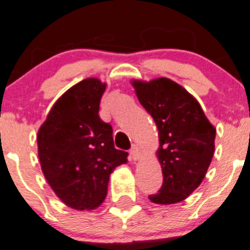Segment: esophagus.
I'll return each mask as SVG.
<instances>
[{"mask_svg": "<svg viewBox=\"0 0 250 250\" xmlns=\"http://www.w3.org/2000/svg\"><path fill=\"white\" fill-rule=\"evenodd\" d=\"M130 156H131V158H133L134 161L139 160L140 156H142V150H140L139 147H137V146H133L131 149H130Z\"/></svg>", "mask_w": 250, "mask_h": 250, "instance_id": "1", "label": "esophagus"}]
</instances>
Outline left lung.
I'll list each match as a JSON object with an SVG mask.
<instances>
[{"label": "left lung", "mask_w": 250, "mask_h": 250, "mask_svg": "<svg viewBox=\"0 0 250 250\" xmlns=\"http://www.w3.org/2000/svg\"><path fill=\"white\" fill-rule=\"evenodd\" d=\"M140 104L157 125V157L164 184L149 199L172 204L187 199L201 185L214 152L216 129L190 93L172 80H134Z\"/></svg>", "instance_id": "8db88e82"}]
</instances>
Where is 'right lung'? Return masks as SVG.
I'll return each mask as SVG.
<instances>
[{
    "label": "right lung",
    "instance_id": "right-lung-1",
    "mask_svg": "<svg viewBox=\"0 0 250 250\" xmlns=\"http://www.w3.org/2000/svg\"><path fill=\"white\" fill-rule=\"evenodd\" d=\"M104 89L96 78L71 86L56 101L37 137L47 183L66 206L79 211L104 201L111 172L127 161V152L113 146L112 126L98 115Z\"/></svg>",
    "mask_w": 250,
    "mask_h": 250
}]
</instances>
